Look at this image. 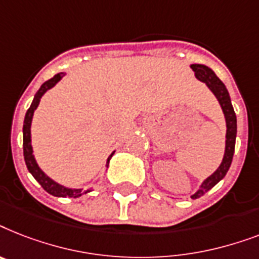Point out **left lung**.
Masks as SVG:
<instances>
[{
  "label": "left lung",
  "mask_w": 259,
  "mask_h": 259,
  "mask_svg": "<svg viewBox=\"0 0 259 259\" xmlns=\"http://www.w3.org/2000/svg\"><path fill=\"white\" fill-rule=\"evenodd\" d=\"M191 69L195 72V76L198 80L206 82V85L211 90L212 94L215 95V97L218 99L219 104L222 107L223 113H225V117H226V150H225V156H223V160L221 163V165L218 167V169L212 174L211 177H208L206 181L202 183L200 188L198 191L191 196L192 199H196L199 196L204 195L208 190H211L219 181H222L225 175L227 174L229 168L231 165V160H233V155H234V148H235V138H237V116H235L234 108L231 105L230 96H229V92H227L226 87L223 84L217 74L210 69L206 65H202V64H192Z\"/></svg>",
  "instance_id": "8db88e82"
}]
</instances>
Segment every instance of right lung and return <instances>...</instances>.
<instances>
[{
  "label": "right lung",
  "mask_w": 259,
  "mask_h": 259,
  "mask_svg": "<svg viewBox=\"0 0 259 259\" xmlns=\"http://www.w3.org/2000/svg\"><path fill=\"white\" fill-rule=\"evenodd\" d=\"M65 73H57L55 74L53 77L49 78L48 81H45L42 85L40 87V90L37 91V94L34 95V99H33L32 104L29 107V109L26 111V115H25V120H24V130H22V134H24V159L25 163H26V167H28L29 172L32 174L33 178L36 179L38 183L41 185V187L44 188L45 191L49 192L51 195L55 196H69V198H78V196H81V188H67L64 187V186L59 185V183H56L55 181H52L51 178L47 177L42 171L40 169L38 164L36 163V159L33 156V150H32V144H30V124H32V117L33 113L36 111V108L38 107V103H40L41 96L47 92L48 90H51L52 87L56 85V82H59ZM115 152L109 155L108 160H107V165H108L109 160L112 158V155ZM85 192H90V190H87Z\"/></svg>",
  "instance_id": "right-lung-1"
}]
</instances>
